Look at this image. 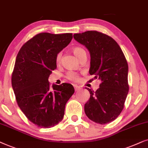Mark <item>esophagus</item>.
<instances>
[{"label":"esophagus","mask_w":148,"mask_h":148,"mask_svg":"<svg viewBox=\"0 0 148 148\" xmlns=\"http://www.w3.org/2000/svg\"><path fill=\"white\" fill-rule=\"evenodd\" d=\"M74 89H75L76 91H78V90L81 89V87H80V86H74Z\"/></svg>","instance_id":"obj_1"}]
</instances>
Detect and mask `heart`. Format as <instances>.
Returning <instances> with one entry per match:
<instances>
[{"instance_id":"b5f03b06","label":"heart","mask_w":148,"mask_h":148,"mask_svg":"<svg viewBox=\"0 0 148 148\" xmlns=\"http://www.w3.org/2000/svg\"><path fill=\"white\" fill-rule=\"evenodd\" d=\"M73 53L75 56L77 57V58L79 59L82 54L86 53L85 51L83 49L80 48V47H74L72 49ZM61 58H62V53H59L56 56V63L57 64H60L61 62ZM66 78H68V80H71V81L73 82H76L79 80V75H78V73L75 72H73V71H70L67 73L66 74Z\"/></svg>"}]
</instances>
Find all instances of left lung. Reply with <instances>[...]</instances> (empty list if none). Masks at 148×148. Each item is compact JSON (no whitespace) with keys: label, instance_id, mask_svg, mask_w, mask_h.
<instances>
[{"label":"left lung","instance_id":"1","mask_svg":"<svg viewBox=\"0 0 148 148\" xmlns=\"http://www.w3.org/2000/svg\"><path fill=\"white\" fill-rule=\"evenodd\" d=\"M74 38L89 51V74L101 80L96 91L87 88L90 99L84 105L86 115L96 123H111L123 111L129 89L125 55L112 37L100 32L74 34Z\"/></svg>","mask_w":148,"mask_h":148}]
</instances>
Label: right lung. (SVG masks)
I'll list each match as a JSON object with an SVG mask.
<instances>
[{"label":"right lung","mask_w":148,"mask_h":148,"mask_svg":"<svg viewBox=\"0 0 148 148\" xmlns=\"http://www.w3.org/2000/svg\"><path fill=\"white\" fill-rule=\"evenodd\" d=\"M72 37V33H39L17 53L11 76L15 99L27 119L38 127L51 128L62 121L66 104L74 92L71 84H53L51 88L49 82L57 68V55Z\"/></svg>","instance_id":"add662e5"}]
</instances>
